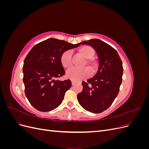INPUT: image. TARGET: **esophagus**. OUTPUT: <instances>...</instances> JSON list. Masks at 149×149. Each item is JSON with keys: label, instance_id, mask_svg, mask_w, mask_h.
Instances as JSON below:
<instances>
[{"label": "esophagus", "instance_id": "34e87169", "mask_svg": "<svg viewBox=\"0 0 149 149\" xmlns=\"http://www.w3.org/2000/svg\"><path fill=\"white\" fill-rule=\"evenodd\" d=\"M71 83H72V85L73 86V85H74V84H75V83H75V81H71Z\"/></svg>", "mask_w": 149, "mask_h": 149}]
</instances>
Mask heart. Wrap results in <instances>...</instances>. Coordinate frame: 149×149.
Wrapping results in <instances>:
<instances>
[{"instance_id": "1", "label": "heart", "mask_w": 149, "mask_h": 149, "mask_svg": "<svg viewBox=\"0 0 149 149\" xmlns=\"http://www.w3.org/2000/svg\"><path fill=\"white\" fill-rule=\"evenodd\" d=\"M78 53L83 58H86L83 66L87 65L89 70L93 74L95 73L97 68V63L93 59V57L95 55V51L93 47L89 45H84L78 49ZM60 62L63 67L65 69H70L73 66V60H72V52L66 50L61 54L60 57ZM87 68H72L66 73L67 78L73 81H79L83 78H87L89 76L90 72Z\"/></svg>"}]
</instances>
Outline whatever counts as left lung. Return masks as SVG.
Masks as SVG:
<instances>
[{"mask_svg":"<svg viewBox=\"0 0 149 149\" xmlns=\"http://www.w3.org/2000/svg\"><path fill=\"white\" fill-rule=\"evenodd\" d=\"M92 47L97 53L99 68L93 78L82 82L83 89L77 98L84 109L101 113L109 108L119 91L123 80V62L116 49L101 40L81 42Z\"/></svg>","mask_w":149,"mask_h":149,"instance_id":"1","label":"left lung"}]
</instances>
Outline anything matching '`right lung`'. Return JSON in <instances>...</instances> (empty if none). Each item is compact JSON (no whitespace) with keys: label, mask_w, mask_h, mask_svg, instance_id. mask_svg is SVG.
<instances>
[{"label":"right lung","mask_w":149,"mask_h":149,"mask_svg":"<svg viewBox=\"0 0 149 149\" xmlns=\"http://www.w3.org/2000/svg\"><path fill=\"white\" fill-rule=\"evenodd\" d=\"M81 44L49 38L31 49L24 62L23 81L25 96L36 109L48 112L61 104L71 81L55 79L65 74L60 57L64 52Z\"/></svg>","instance_id":"add662e5"}]
</instances>
